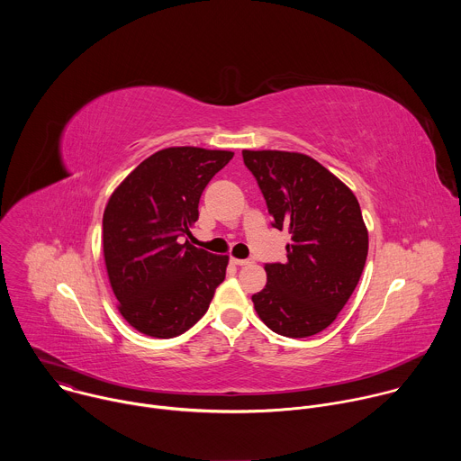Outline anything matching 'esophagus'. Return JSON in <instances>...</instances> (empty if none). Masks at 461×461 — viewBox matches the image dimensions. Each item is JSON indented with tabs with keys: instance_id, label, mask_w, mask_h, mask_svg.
I'll list each match as a JSON object with an SVG mask.
<instances>
[{
	"instance_id": "esophagus-1",
	"label": "esophagus",
	"mask_w": 461,
	"mask_h": 461,
	"mask_svg": "<svg viewBox=\"0 0 461 461\" xmlns=\"http://www.w3.org/2000/svg\"><path fill=\"white\" fill-rule=\"evenodd\" d=\"M231 262H233L235 267H248V265H251L249 258H231Z\"/></svg>"
}]
</instances>
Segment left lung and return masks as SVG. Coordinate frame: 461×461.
<instances>
[{"mask_svg":"<svg viewBox=\"0 0 461 461\" xmlns=\"http://www.w3.org/2000/svg\"><path fill=\"white\" fill-rule=\"evenodd\" d=\"M265 196L272 226L288 230V260L267 265L268 283L251 295L270 330L310 338L330 326L354 294L368 253L356 194L317 160L290 151H242Z\"/></svg>","mask_w":461,"mask_h":461,"instance_id":"1","label":"left lung"}]
</instances>
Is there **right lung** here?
Masks as SVG:
<instances>
[{
    "label": "right lung",
    "instance_id": "obj_1",
    "mask_svg": "<svg viewBox=\"0 0 461 461\" xmlns=\"http://www.w3.org/2000/svg\"><path fill=\"white\" fill-rule=\"evenodd\" d=\"M231 158V151L167 148L111 194L102 222L104 258L118 310L135 330L176 338L208 312L228 255L182 239L199 221L204 187Z\"/></svg>",
    "mask_w": 461,
    "mask_h": 461
}]
</instances>
